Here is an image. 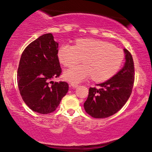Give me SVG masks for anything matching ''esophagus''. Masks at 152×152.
<instances>
[{
	"instance_id": "esophagus-1",
	"label": "esophagus",
	"mask_w": 152,
	"mask_h": 152,
	"mask_svg": "<svg viewBox=\"0 0 152 152\" xmlns=\"http://www.w3.org/2000/svg\"><path fill=\"white\" fill-rule=\"evenodd\" d=\"M70 86H71V87H73V88H76V87H77V86H78V83H74V82H71V84H70Z\"/></svg>"
}]
</instances>
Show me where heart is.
<instances>
[{
  "label": "heart",
  "instance_id": "1",
  "mask_svg": "<svg viewBox=\"0 0 152 152\" xmlns=\"http://www.w3.org/2000/svg\"><path fill=\"white\" fill-rule=\"evenodd\" d=\"M59 61L66 67H72L81 61L83 65L71 68L64 77L74 83L87 78L97 81L109 79L117 72L124 60V53L106 41L92 38H80L76 45L63 44L58 51Z\"/></svg>",
  "mask_w": 152,
  "mask_h": 152
}]
</instances>
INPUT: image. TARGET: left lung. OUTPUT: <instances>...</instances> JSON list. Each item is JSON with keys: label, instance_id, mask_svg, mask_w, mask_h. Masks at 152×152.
Masks as SVG:
<instances>
[{"label": "left lung", "instance_id": "8db88e82", "mask_svg": "<svg viewBox=\"0 0 152 152\" xmlns=\"http://www.w3.org/2000/svg\"><path fill=\"white\" fill-rule=\"evenodd\" d=\"M124 66L112 78L98 87H91L83 104L86 112L96 118H107L116 114L126 104L132 94L134 82V64L132 54L127 49Z\"/></svg>", "mask_w": 152, "mask_h": 152}]
</instances>
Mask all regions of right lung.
I'll list each match as a JSON object with an SVG mask.
<instances>
[{"label": "right lung", "instance_id": "add662e5", "mask_svg": "<svg viewBox=\"0 0 152 152\" xmlns=\"http://www.w3.org/2000/svg\"><path fill=\"white\" fill-rule=\"evenodd\" d=\"M58 43L51 34L41 36L24 49L19 62L17 81L20 96L32 111L53 112L69 91L65 81L52 79L61 74Z\"/></svg>", "mask_w": 152, "mask_h": 152}]
</instances>
